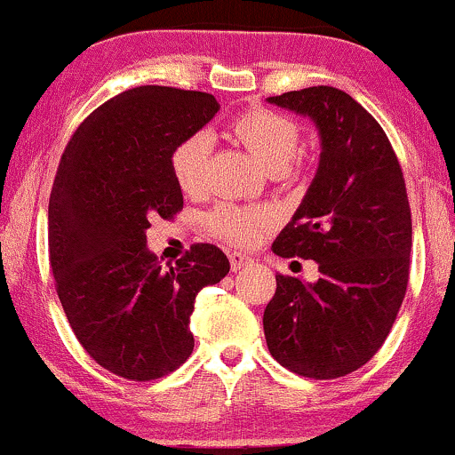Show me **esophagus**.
I'll return each instance as SVG.
<instances>
[{
	"label": "esophagus",
	"mask_w": 455,
	"mask_h": 455,
	"mask_svg": "<svg viewBox=\"0 0 455 455\" xmlns=\"http://www.w3.org/2000/svg\"><path fill=\"white\" fill-rule=\"evenodd\" d=\"M228 260H231V269L237 271L242 267H248V265L254 263L252 257H248V254L243 252H237V250H233V252H228Z\"/></svg>",
	"instance_id": "1"
}]
</instances>
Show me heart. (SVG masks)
Listing matches in <instances>:
<instances>
[{
    "mask_svg": "<svg viewBox=\"0 0 455 455\" xmlns=\"http://www.w3.org/2000/svg\"><path fill=\"white\" fill-rule=\"evenodd\" d=\"M228 139L252 154L274 177H286L293 171L295 156L301 148V128L289 115L271 108H248L235 115L227 126ZM210 145L203 137H188L171 151V171L184 195L205 190ZM269 216L254 207L218 205L205 216V228L233 245H252L269 228Z\"/></svg>",
    "mask_w": 455,
    "mask_h": 455,
    "instance_id": "b5f03b06",
    "label": "heart"
}]
</instances>
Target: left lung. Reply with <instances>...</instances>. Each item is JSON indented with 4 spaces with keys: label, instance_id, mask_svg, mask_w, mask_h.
<instances>
[{
    "label": "left lung",
    "instance_id": "obj_1",
    "mask_svg": "<svg viewBox=\"0 0 455 455\" xmlns=\"http://www.w3.org/2000/svg\"><path fill=\"white\" fill-rule=\"evenodd\" d=\"M315 119L321 162L293 220L275 237L282 259H312L318 280L275 275L263 327L275 362L299 377H347L383 347L406 295L412 224L387 134L357 100L316 85L269 98Z\"/></svg>",
    "mask_w": 455,
    "mask_h": 455
}]
</instances>
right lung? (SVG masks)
Returning <instances> with one entry per match:
<instances>
[{
	"label": "right lung",
	"mask_w": 455,
	"mask_h": 455,
	"mask_svg": "<svg viewBox=\"0 0 455 455\" xmlns=\"http://www.w3.org/2000/svg\"><path fill=\"white\" fill-rule=\"evenodd\" d=\"M218 108L205 92L134 87L87 115L61 154L49 198L55 289L81 347L122 379L180 368L195 348L198 291L231 269L213 243H195L171 267L145 245L154 218L184 210L171 151Z\"/></svg>",
	"instance_id": "right-lung-1"
}]
</instances>
